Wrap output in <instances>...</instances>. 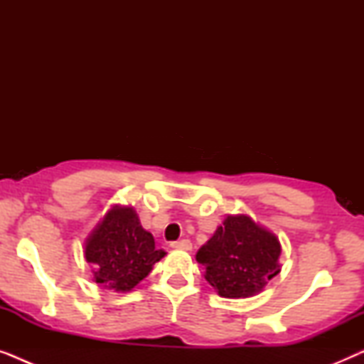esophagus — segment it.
Returning <instances> with one entry per match:
<instances>
[{
  "label": "esophagus",
  "instance_id": "obj_1",
  "mask_svg": "<svg viewBox=\"0 0 364 364\" xmlns=\"http://www.w3.org/2000/svg\"><path fill=\"white\" fill-rule=\"evenodd\" d=\"M171 247L172 248H181V250H191L192 243H191V240H187V238H182V240L172 242Z\"/></svg>",
  "mask_w": 364,
  "mask_h": 364
}]
</instances>
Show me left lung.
<instances>
[{
	"label": "left lung",
	"mask_w": 364,
	"mask_h": 364,
	"mask_svg": "<svg viewBox=\"0 0 364 364\" xmlns=\"http://www.w3.org/2000/svg\"><path fill=\"white\" fill-rule=\"evenodd\" d=\"M280 242L273 233L247 215H228L196 258L218 295L245 298L262 291L280 273Z\"/></svg>",
	"instance_id": "left-lung-1"
}]
</instances>
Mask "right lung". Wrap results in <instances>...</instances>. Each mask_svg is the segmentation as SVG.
I'll list each match as a JSON object with an SVG mask.
<instances>
[{"instance_id": "add662e5", "label": "right lung", "mask_w": 364, "mask_h": 364, "mask_svg": "<svg viewBox=\"0 0 364 364\" xmlns=\"http://www.w3.org/2000/svg\"><path fill=\"white\" fill-rule=\"evenodd\" d=\"M86 260L94 267L96 283L116 291H129L151 273L166 255L144 230L131 207H112L87 238Z\"/></svg>"}]
</instances>
